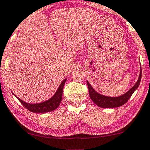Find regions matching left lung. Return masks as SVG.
Instances as JSON below:
<instances>
[{
	"label": "left lung",
	"mask_w": 150,
	"mask_h": 150,
	"mask_svg": "<svg viewBox=\"0 0 150 150\" xmlns=\"http://www.w3.org/2000/svg\"><path fill=\"white\" fill-rule=\"evenodd\" d=\"M141 79V67H140V73H139V78L136 83L128 90L125 94H122L119 96H108L103 95L92 88L90 83L87 81L88 90H89V94L91 100L95 103L97 106L102 107V108H115L122 106L127 102L134 92L137 89Z\"/></svg>",
	"instance_id": "8db88e82"
}]
</instances>
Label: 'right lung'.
I'll return each mask as SVG.
<instances>
[{
  "label": "right lung",
  "instance_id": "add662e5",
  "mask_svg": "<svg viewBox=\"0 0 150 150\" xmlns=\"http://www.w3.org/2000/svg\"><path fill=\"white\" fill-rule=\"evenodd\" d=\"M67 79H65L62 81V83L60 84L58 90H56V93H55L51 98L48 100L41 102L39 103H28L22 100V99L18 98V96L15 95L12 92V94L20 101V103L28 109L31 112L33 113H47L50 112L55 110V109L58 108V107L60 105L61 100L62 98V91L63 88H64V83L66 82Z\"/></svg>",
  "mask_w": 150,
  "mask_h": 150
}]
</instances>
